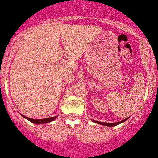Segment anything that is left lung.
Returning <instances> with one entry per match:
<instances>
[{
	"instance_id": "1",
	"label": "left lung",
	"mask_w": 158,
	"mask_h": 158,
	"mask_svg": "<svg viewBox=\"0 0 158 158\" xmlns=\"http://www.w3.org/2000/svg\"><path fill=\"white\" fill-rule=\"evenodd\" d=\"M127 120V119H125V120H122V121H120V122H116V123H103V122H99V121H96V120H94L93 121L94 122V123H99V124H102V125H106V126H116V125H118V124H120V123H123V122H124L125 120Z\"/></svg>"
}]
</instances>
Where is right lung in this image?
<instances>
[{
    "mask_svg": "<svg viewBox=\"0 0 158 158\" xmlns=\"http://www.w3.org/2000/svg\"><path fill=\"white\" fill-rule=\"evenodd\" d=\"M23 116V115H22ZM23 116L24 118H26L27 120H28L29 121L32 122L34 123H36V124H39V123H49V122L52 121L54 120L56 118V116H53V117H49V118H45V119H39V120H34V119H31V118H28L27 116Z\"/></svg>",
    "mask_w": 158,
    "mask_h": 158,
    "instance_id": "add662e5",
    "label": "right lung"
}]
</instances>
